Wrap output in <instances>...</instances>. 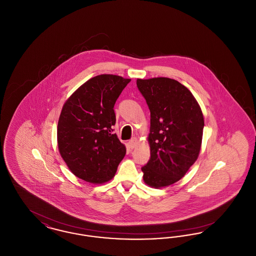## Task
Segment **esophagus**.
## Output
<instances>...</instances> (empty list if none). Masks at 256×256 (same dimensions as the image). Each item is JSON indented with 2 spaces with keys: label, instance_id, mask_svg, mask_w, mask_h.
Here are the masks:
<instances>
[{
  "label": "esophagus",
  "instance_id": "1",
  "mask_svg": "<svg viewBox=\"0 0 256 256\" xmlns=\"http://www.w3.org/2000/svg\"><path fill=\"white\" fill-rule=\"evenodd\" d=\"M137 145V139L136 138H134V139H132L130 141H128V146L130 148H134L135 146Z\"/></svg>",
  "mask_w": 256,
  "mask_h": 256
}]
</instances>
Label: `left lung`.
I'll use <instances>...</instances> for the list:
<instances>
[{
	"label": "left lung",
	"instance_id": "obj_1",
	"mask_svg": "<svg viewBox=\"0 0 256 256\" xmlns=\"http://www.w3.org/2000/svg\"><path fill=\"white\" fill-rule=\"evenodd\" d=\"M150 111V158L142 167L148 186L162 188L182 178L198 158L204 114L190 90L169 78H137Z\"/></svg>",
	"mask_w": 256,
	"mask_h": 256
}]
</instances>
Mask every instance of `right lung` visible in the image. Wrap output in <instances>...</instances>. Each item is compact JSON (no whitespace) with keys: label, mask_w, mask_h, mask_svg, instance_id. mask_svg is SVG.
Wrapping results in <instances>:
<instances>
[{"label":"right lung","mask_w":256,"mask_h":256,"mask_svg":"<svg viewBox=\"0 0 256 256\" xmlns=\"http://www.w3.org/2000/svg\"><path fill=\"white\" fill-rule=\"evenodd\" d=\"M130 82L116 74H98L63 104L58 124V150L69 170L84 182H110L124 158L126 146L113 134V108Z\"/></svg>","instance_id":"1"}]
</instances>
